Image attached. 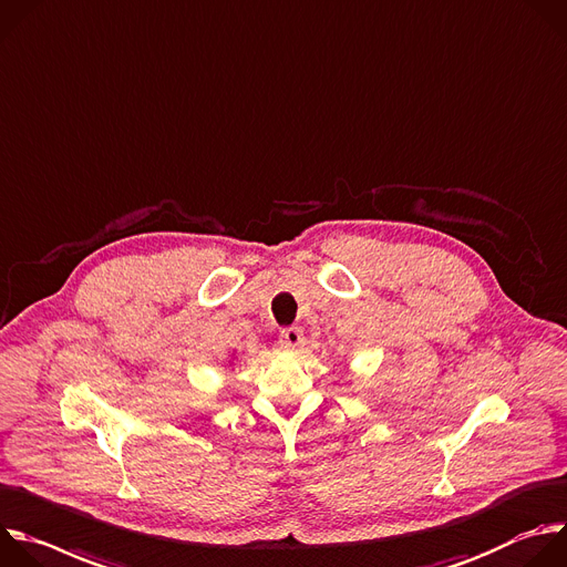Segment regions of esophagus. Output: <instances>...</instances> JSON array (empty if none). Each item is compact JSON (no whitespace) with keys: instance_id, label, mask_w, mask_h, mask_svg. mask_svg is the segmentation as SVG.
I'll use <instances>...</instances> for the list:
<instances>
[{"instance_id":"34e87169","label":"esophagus","mask_w":567,"mask_h":567,"mask_svg":"<svg viewBox=\"0 0 567 567\" xmlns=\"http://www.w3.org/2000/svg\"><path fill=\"white\" fill-rule=\"evenodd\" d=\"M279 344H281V349H286V351H297V349H301V344H303V330H301L299 326L284 328V330L279 332Z\"/></svg>"}]
</instances>
